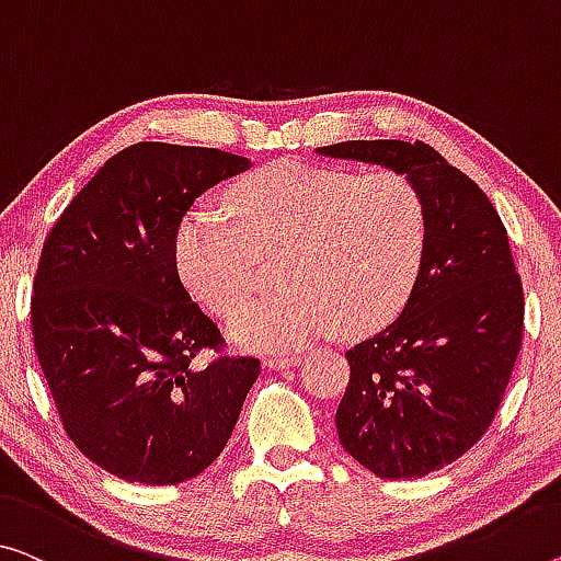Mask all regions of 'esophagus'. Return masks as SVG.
I'll use <instances>...</instances> for the list:
<instances>
[{"instance_id": "1", "label": "esophagus", "mask_w": 561, "mask_h": 561, "mask_svg": "<svg viewBox=\"0 0 561 561\" xmlns=\"http://www.w3.org/2000/svg\"><path fill=\"white\" fill-rule=\"evenodd\" d=\"M300 353H280V356H268L265 358V366L273 368V370H283V368H290V366H298L300 364Z\"/></svg>"}]
</instances>
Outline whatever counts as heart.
<instances>
[{
	"instance_id": "obj_1",
	"label": "heart",
	"mask_w": 561,
	"mask_h": 561,
	"mask_svg": "<svg viewBox=\"0 0 561 561\" xmlns=\"http://www.w3.org/2000/svg\"><path fill=\"white\" fill-rule=\"evenodd\" d=\"M226 213L197 205L175 232L185 286L215 313H230L257 280L263 255L283 251L288 288L230 318L238 346L280 351L346 323L370 331L407 304L426 253V205L396 170L271 162L238 180Z\"/></svg>"
}]
</instances>
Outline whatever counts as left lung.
<instances>
[{
    "label": "left lung",
    "instance_id": "1",
    "mask_svg": "<svg viewBox=\"0 0 561 561\" xmlns=\"http://www.w3.org/2000/svg\"><path fill=\"white\" fill-rule=\"evenodd\" d=\"M318 152L403 172L424 197L416 286L391 325L346 351L335 428L376 477H426L486 434L510 386L524 333L510 236L484 191L426 142L348 140Z\"/></svg>",
    "mask_w": 561,
    "mask_h": 561
}]
</instances>
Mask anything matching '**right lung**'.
Returning <instances> with one entry per match:
<instances>
[{
  "label": "right lung",
  "instance_id": "right-lung-1",
  "mask_svg": "<svg viewBox=\"0 0 561 561\" xmlns=\"http://www.w3.org/2000/svg\"><path fill=\"white\" fill-rule=\"evenodd\" d=\"M251 168L215 148L137 142L98 170L49 230L32 296L34 348L67 436L137 484H180L226 449L261 360L226 346L178 275L195 197Z\"/></svg>",
  "mask_w": 561,
  "mask_h": 561
}]
</instances>
